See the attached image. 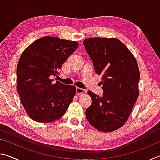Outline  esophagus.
<instances>
[{"instance_id":"1","label":"esophagus","mask_w":160,"mask_h":160,"mask_svg":"<svg viewBox=\"0 0 160 160\" xmlns=\"http://www.w3.org/2000/svg\"><path fill=\"white\" fill-rule=\"evenodd\" d=\"M76 93H77V94H84V93H85V90H83V89L77 88H76Z\"/></svg>"}]
</instances>
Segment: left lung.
<instances>
[{"label": "left lung", "mask_w": 160, "mask_h": 160, "mask_svg": "<svg viewBox=\"0 0 160 160\" xmlns=\"http://www.w3.org/2000/svg\"><path fill=\"white\" fill-rule=\"evenodd\" d=\"M83 45L97 74L102 76L104 91L102 97L88 91L92 104L86 109L87 120L99 131H116L128 120L139 95L136 59L116 38H90Z\"/></svg>", "instance_id": "left-lung-1"}]
</instances>
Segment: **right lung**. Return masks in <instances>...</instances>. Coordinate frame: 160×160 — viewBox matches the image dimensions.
Segmentation results:
<instances>
[{
	"instance_id": "obj_1",
	"label": "right lung",
	"mask_w": 160,
	"mask_h": 160,
	"mask_svg": "<svg viewBox=\"0 0 160 160\" xmlns=\"http://www.w3.org/2000/svg\"><path fill=\"white\" fill-rule=\"evenodd\" d=\"M77 42L44 37L23 51L17 66V90L22 104L32 120L53 122L61 118L73 100L76 88L53 76L77 49Z\"/></svg>"
}]
</instances>
